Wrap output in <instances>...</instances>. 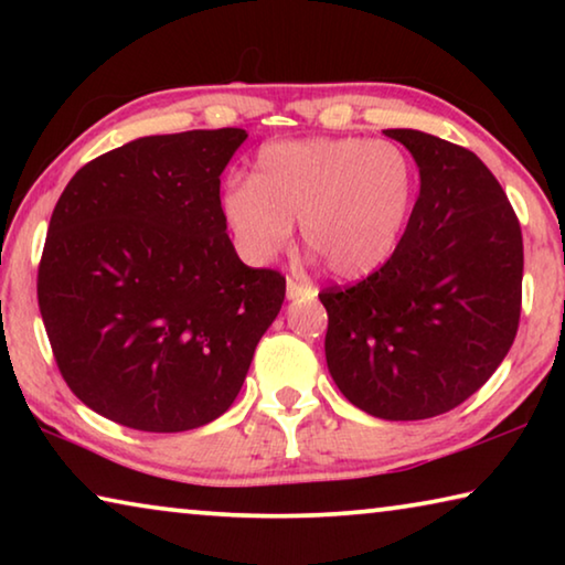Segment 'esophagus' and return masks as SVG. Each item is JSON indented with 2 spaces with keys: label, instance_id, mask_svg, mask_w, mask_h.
I'll use <instances>...</instances> for the list:
<instances>
[{
  "label": "esophagus",
  "instance_id": "obj_1",
  "mask_svg": "<svg viewBox=\"0 0 565 565\" xmlns=\"http://www.w3.org/2000/svg\"><path fill=\"white\" fill-rule=\"evenodd\" d=\"M317 294V289H313L311 284H301L296 279H289L286 281V299L294 301V299H306V296H313Z\"/></svg>",
  "mask_w": 565,
  "mask_h": 565
}]
</instances>
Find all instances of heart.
Here are the masks:
<instances>
[{
    "label": "heart",
    "mask_w": 565,
    "mask_h": 565,
    "mask_svg": "<svg viewBox=\"0 0 565 565\" xmlns=\"http://www.w3.org/2000/svg\"><path fill=\"white\" fill-rule=\"evenodd\" d=\"M416 191V164L394 141H271L256 154L252 179L224 186L222 214L248 264L274 262L301 222L303 244L333 274L361 279L396 252Z\"/></svg>",
    "instance_id": "b5f03b06"
}]
</instances>
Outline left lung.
I'll list each match as a JSON object with an SVG mask.
<instances>
[{
    "label": "left lung",
    "mask_w": 565,
    "mask_h": 565,
    "mask_svg": "<svg viewBox=\"0 0 565 565\" xmlns=\"http://www.w3.org/2000/svg\"><path fill=\"white\" fill-rule=\"evenodd\" d=\"M418 167L414 214L391 259L327 306L329 374L386 420L431 418L476 394L519 331L523 238L489 167L451 141L386 129Z\"/></svg>",
    "instance_id": "obj_1"
}]
</instances>
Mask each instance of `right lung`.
<instances>
[{
  "instance_id": "obj_1",
  "label": "right lung",
  "mask_w": 565,
  "mask_h": 565,
  "mask_svg": "<svg viewBox=\"0 0 565 565\" xmlns=\"http://www.w3.org/2000/svg\"><path fill=\"white\" fill-rule=\"evenodd\" d=\"M244 129L141 137L84 164L56 202L40 264L42 321L74 396L137 431L224 414L286 294L238 259L222 171Z\"/></svg>"
}]
</instances>
